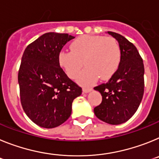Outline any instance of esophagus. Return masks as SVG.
<instances>
[{
    "instance_id": "obj_1",
    "label": "esophagus",
    "mask_w": 159,
    "mask_h": 159,
    "mask_svg": "<svg viewBox=\"0 0 159 159\" xmlns=\"http://www.w3.org/2000/svg\"><path fill=\"white\" fill-rule=\"evenodd\" d=\"M92 89H93V88L91 87H84L83 89H82V90H83L84 93H89V92H90Z\"/></svg>"
}]
</instances>
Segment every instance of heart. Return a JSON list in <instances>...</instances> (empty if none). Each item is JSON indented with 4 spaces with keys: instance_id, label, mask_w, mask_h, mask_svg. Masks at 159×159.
<instances>
[{
    "instance_id": "heart-1",
    "label": "heart",
    "mask_w": 159,
    "mask_h": 159,
    "mask_svg": "<svg viewBox=\"0 0 159 159\" xmlns=\"http://www.w3.org/2000/svg\"><path fill=\"white\" fill-rule=\"evenodd\" d=\"M71 51H61L58 62L70 78L78 77L82 85L93 83L98 78L107 80L115 74L121 61V49L114 38L84 35L70 45ZM84 63H83V61Z\"/></svg>"
}]
</instances>
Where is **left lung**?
<instances>
[{
	"instance_id": "1",
	"label": "left lung",
	"mask_w": 159,
	"mask_h": 159,
	"mask_svg": "<svg viewBox=\"0 0 159 159\" xmlns=\"http://www.w3.org/2000/svg\"><path fill=\"white\" fill-rule=\"evenodd\" d=\"M121 49V61L108 82L94 87L102 96L99 106L93 109L97 118L106 123H124L135 114L144 93V65L137 48L123 36L114 32Z\"/></svg>"
}]
</instances>
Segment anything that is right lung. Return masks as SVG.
Instances as JSON below:
<instances>
[{
	"mask_svg": "<svg viewBox=\"0 0 159 159\" xmlns=\"http://www.w3.org/2000/svg\"><path fill=\"white\" fill-rule=\"evenodd\" d=\"M74 37L46 33L26 47L18 72L22 108L34 123L54 128L70 117L72 102L81 88L61 68V50Z\"/></svg>",
	"mask_w": 159,
	"mask_h": 159,
	"instance_id": "obj_1",
	"label": "right lung"
}]
</instances>
